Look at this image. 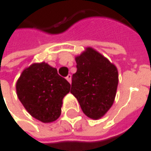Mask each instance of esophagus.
Returning <instances> with one entry per match:
<instances>
[{
	"mask_svg": "<svg viewBox=\"0 0 151 151\" xmlns=\"http://www.w3.org/2000/svg\"><path fill=\"white\" fill-rule=\"evenodd\" d=\"M66 79H67V80H68V82H69L70 83H71V80H72V76H71V75H68V76L66 77Z\"/></svg>",
	"mask_w": 151,
	"mask_h": 151,
	"instance_id": "1",
	"label": "esophagus"
}]
</instances>
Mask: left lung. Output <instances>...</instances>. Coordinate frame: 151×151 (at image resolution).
Returning a JSON list of instances; mask_svg holds the SVG:
<instances>
[{"label":"left lung","mask_w":151,"mask_h":151,"mask_svg":"<svg viewBox=\"0 0 151 151\" xmlns=\"http://www.w3.org/2000/svg\"><path fill=\"white\" fill-rule=\"evenodd\" d=\"M77 71L72 76L70 92L90 118H101L114 103L118 84L116 67L102 54L87 47L76 57Z\"/></svg>","instance_id":"1"}]
</instances>
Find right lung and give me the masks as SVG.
I'll return each mask as SVG.
<instances>
[{"mask_svg": "<svg viewBox=\"0 0 151 151\" xmlns=\"http://www.w3.org/2000/svg\"><path fill=\"white\" fill-rule=\"evenodd\" d=\"M70 87L57 69L45 62L25 68L16 83L20 102L33 117L42 123H51L60 117L63 98Z\"/></svg>", "mask_w": 151, "mask_h": 151, "instance_id": "right-lung-1", "label": "right lung"}]
</instances>
